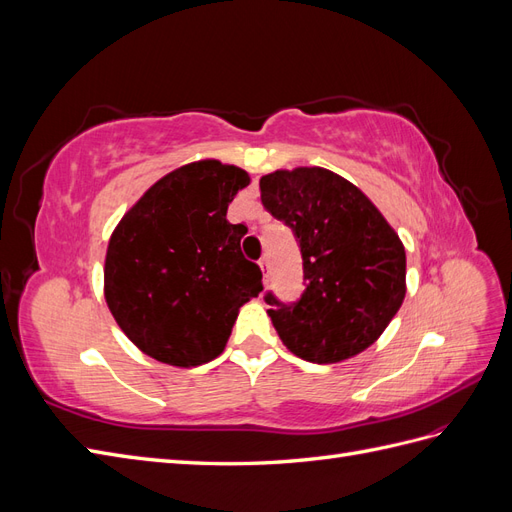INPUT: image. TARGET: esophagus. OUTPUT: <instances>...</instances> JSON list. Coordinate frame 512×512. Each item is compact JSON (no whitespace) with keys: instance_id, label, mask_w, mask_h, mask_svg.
Masks as SVG:
<instances>
[{"instance_id":"esophagus-1","label":"esophagus","mask_w":512,"mask_h":512,"mask_svg":"<svg viewBox=\"0 0 512 512\" xmlns=\"http://www.w3.org/2000/svg\"><path fill=\"white\" fill-rule=\"evenodd\" d=\"M258 265L262 269V275H265V282H269V275H271V262H269V256H262L258 260Z\"/></svg>"}]
</instances>
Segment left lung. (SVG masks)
<instances>
[{
  "label": "left lung",
  "mask_w": 512,
  "mask_h": 512,
  "mask_svg": "<svg viewBox=\"0 0 512 512\" xmlns=\"http://www.w3.org/2000/svg\"><path fill=\"white\" fill-rule=\"evenodd\" d=\"M260 200L284 222L303 258L297 301L265 294L284 346L309 363H339L369 348L406 297V250L350 181L327 168L275 170Z\"/></svg>",
  "instance_id": "obj_1"
}]
</instances>
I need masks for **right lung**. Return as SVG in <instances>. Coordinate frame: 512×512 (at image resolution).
I'll return each mask as SVG.
<instances>
[{
  "label": "right lung",
  "mask_w": 512,
  "mask_h": 512,
  "mask_svg": "<svg viewBox=\"0 0 512 512\" xmlns=\"http://www.w3.org/2000/svg\"><path fill=\"white\" fill-rule=\"evenodd\" d=\"M250 177L203 160L162 177L123 215L106 252L104 294L134 346L194 367L222 354L239 307L262 292L228 205Z\"/></svg>",
  "instance_id": "right-lung-1"
}]
</instances>
